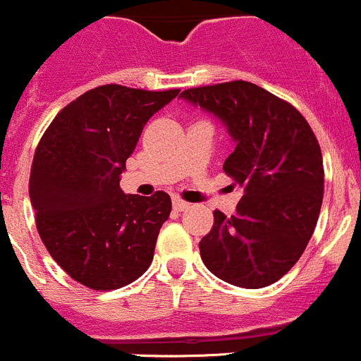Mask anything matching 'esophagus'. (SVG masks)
I'll list each match as a JSON object with an SVG mask.
<instances>
[{"instance_id":"1","label":"esophagus","mask_w":361,"mask_h":361,"mask_svg":"<svg viewBox=\"0 0 361 361\" xmlns=\"http://www.w3.org/2000/svg\"><path fill=\"white\" fill-rule=\"evenodd\" d=\"M173 209L176 210H188L189 209V203L188 202H184V200H180V198H173Z\"/></svg>"}]
</instances>
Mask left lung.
Segmentation results:
<instances>
[{
	"label": "left lung",
	"mask_w": 361,
	"mask_h": 361,
	"mask_svg": "<svg viewBox=\"0 0 361 361\" xmlns=\"http://www.w3.org/2000/svg\"><path fill=\"white\" fill-rule=\"evenodd\" d=\"M180 98L219 117L235 140L223 170L244 196L231 217L214 210L200 240L207 269L226 283L256 290L279 281L300 259L319 217L321 147L291 103L245 80L191 87Z\"/></svg>",
	"instance_id": "8db88e82"
}]
</instances>
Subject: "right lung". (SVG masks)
Returning <instances> with one entry per match:
<instances>
[{
    "label": "right lung",
    "mask_w": 361,
    "mask_h": 361,
    "mask_svg": "<svg viewBox=\"0 0 361 361\" xmlns=\"http://www.w3.org/2000/svg\"><path fill=\"white\" fill-rule=\"evenodd\" d=\"M179 91L99 85L61 109L38 142L30 173L37 230L85 288L117 290L152 263L172 200L165 191L126 195L119 177L145 123Z\"/></svg>",
    "instance_id": "obj_1"
}]
</instances>
